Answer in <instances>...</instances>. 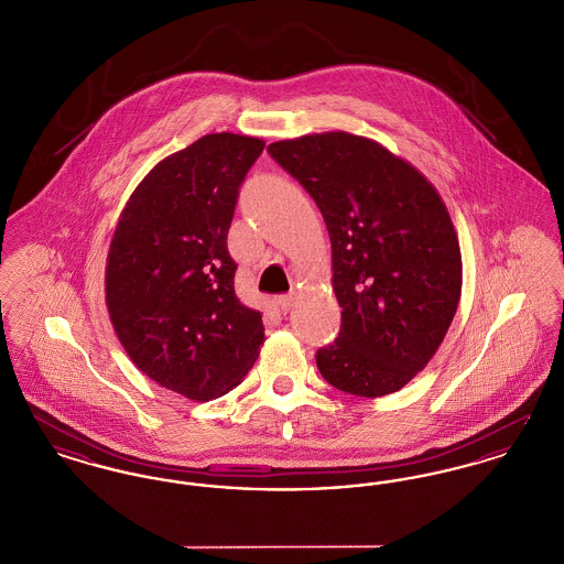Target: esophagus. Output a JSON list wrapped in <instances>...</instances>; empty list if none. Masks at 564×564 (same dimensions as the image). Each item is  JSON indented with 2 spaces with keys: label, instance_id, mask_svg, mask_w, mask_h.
Wrapping results in <instances>:
<instances>
[{
  "label": "esophagus",
  "instance_id": "34e87169",
  "mask_svg": "<svg viewBox=\"0 0 564 564\" xmlns=\"http://www.w3.org/2000/svg\"><path fill=\"white\" fill-rule=\"evenodd\" d=\"M294 302L295 295L292 294L279 295V297H276V306L281 308V313H290L292 306H294Z\"/></svg>",
  "mask_w": 564,
  "mask_h": 564
}]
</instances>
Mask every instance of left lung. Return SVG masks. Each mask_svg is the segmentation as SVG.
<instances>
[{
	"label": "left lung",
	"instance_id": "8db88e82",
	"mask_svg": "<svg viewBox=\"0 0 564 564\" xmlns=\"http://www.w3.org/2000/svg\"><path fill=\"white\" fill-rule=\"evenodd\" d=\"M322 212L340 334L317 350L323 378L357 398L400 391L442 345L460 297V249L446 205L408 162L336 131L270 143Z\"/></svg>",
	"mask_w": 564,
	"mask_h": 564
}]
</instances>
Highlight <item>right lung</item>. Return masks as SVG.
I'll return each mask as SVG.
<instances>
[{"instance_id": "add662e5", "label": "right lung", "mask_w": 564, "mask_h": 564, "mask_svg": "<svg viewBox=\"0 0 564 564\" xmlns=\"http://www.w3.org/2000/svg\"><path fill=\"white\" fill-rule=\"evenodd\" d=\"M264 141L205 134L159 162L116 226L106 269L113 329L134 366L194 402L226 395L264 343L260 311L235 294L228 230Z\"/></svg>"}]
</instances>
